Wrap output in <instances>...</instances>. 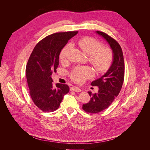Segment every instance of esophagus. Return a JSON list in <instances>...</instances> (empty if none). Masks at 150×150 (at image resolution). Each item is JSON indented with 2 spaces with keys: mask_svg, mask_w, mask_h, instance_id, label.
Segmentation results:
<instances>
[{
  "mask_svg": "<svg viewBox=\"0 0 150 150\" xmlns=\"http://www.w3.org/2000/svg\"><path fill=\"white\" fill-rule=\"evenodd\" d=\"M71 91H75V92H80L81 91V89H79V88L76 87V86H73V87L71 88Z\"/></svg>",
  "mask_w": 150,
  "mask_h": 150,
  "instance_id": "esophagus-1",
  "label": "esophagus"
}]
</instances>
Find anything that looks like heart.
Returning <instances> with one entry per match:
<instances>
[{
    "label": "heart",
    "instance_id": "heart-1",
    "mask_svg": "<svg viewBox=\"0 0 150 150\" xmlns=\"http://www.w3.org/2000/svg\"><path fill=\"white\" fill-rule=\"evenodd\" d=\"M83 51L89 55V61L99 72L108 70L113 61V52L111 48L103 47L101 42L91 37H84L77 42ZM71 44L68 43L61 51L59 58L61 61L67 60ZM93 69L89 66H76L69 73L71 79L78 84L83 83L86 80L92 78Z\"/></svg>",
    "mask_w": 150,
    "mask_h": 150
}]
</instances>
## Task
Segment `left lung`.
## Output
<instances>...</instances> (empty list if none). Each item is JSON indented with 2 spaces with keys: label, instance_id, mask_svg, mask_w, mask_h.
<instances>
[{
  "label": "left lung",
  "instance_id": "obj_1",
  "mask_svg": "<svg viewBox=\"0 0 150 150\" xmlns=\"http://www.w3.org/2000/svg\"><path fill=\"white\" fill-rule=\"evenodd\" d=\"M96 33L106 40L113 52V61L110 69L100 78L91 83L98 86V93L88 92L91 97L89 103L83 105V110L88 113H98L110 106L118 96L124 81L125 62L123 54L119 43L111 36L101 31Z\"/></svg>",
  "mask_w": 150,
  "mask_h": 150
}]
</instances>
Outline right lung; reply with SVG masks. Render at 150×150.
Returning a JSON list of instances; mask_svg holds the SVG:
<instances>
[{"label":"right lung","mask_w":150,"mask_h":150,"mask_svg":"<svg viewBox=\"0 0 150 150\" xmlns=\"http://www.w3.org/2000/svg\"><path fill=\"white\" fill-rule=\"evenodd\" d=\"M78 31L57 33L47 35L34 48L26 66L25 73L29 94L35 105L43 112L57 110L65 94L67 84L53 86L51 75L56 72L62 49Z\"/></svg>","instance_id":"add662e5"}]
</instances>
